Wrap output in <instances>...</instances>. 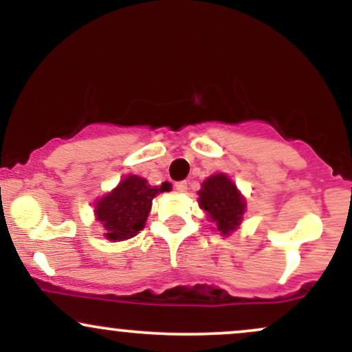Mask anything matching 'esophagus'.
I'll return each mask as SVG.
<instances>
[{
	"mask_svg": "<svg viewBox=\"0 0 352 352\" xmlns=\"http://www.w3.org/2000/svg\"><path fill=\"white\" fill-rule=\"evenodd\" d=\"M173 187H175V190L179 193H185V192H187L188 185H187V182H177V184L173 185Z\"/></svg>",
	"mask_w": 352,
	"mask_h": 352,
	"instance_id": "1",
	"label": "esophagus"
}]
</instances>
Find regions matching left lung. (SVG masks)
Listing matches in <instances>:
<instances>
[{
	"mask_svg": "<svg viewBox=\"0 0 352 352\" xmlns=\"http://www.w3.org/2000/svg\"><path fill=\"white\" fill-rule=\"evenodd\" d=\"M199 205L221 235H230L243 220L246 201L225 173H215L201 184Z\"/></svg>",
	"mask_w": 352,
	"mask_h": 352,
	"instance_id": "left-lung-1",
	"label": "left lung"
}]
</instances>
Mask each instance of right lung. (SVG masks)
Masks as SVG:
<instances>
[{
	"mask_svg": "<svg viewBox=\"0 0 352 352\" xmlns=\"http://www.w3.org/2000/svg\"><path fill=\"white\" fill-rule=\"evenodd\" d=\"M170 184L152 187L139 175H127L112 192L106 193L96 204V218L104 225V236L112 241H122L135 236L144 228L151 213L153 197L168 192Z\"/></svg>",
	"mask_w": 352,
	"mask_h": 352,
	"instance_id": "1",
	"label": "right lung"
}]
</instances>
